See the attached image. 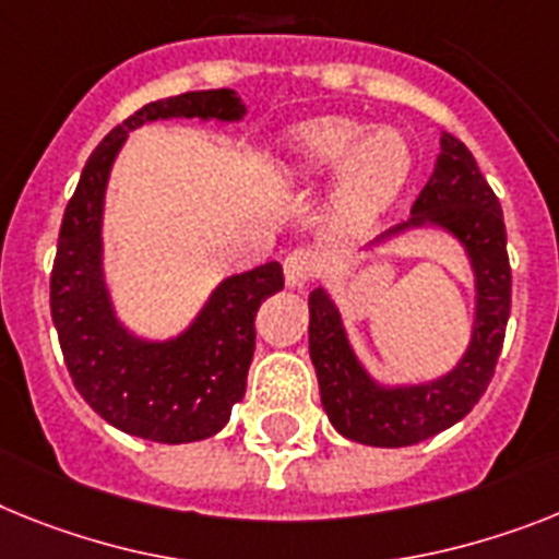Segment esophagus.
<instances>
[{
    "instance_id": "esophagus-1",
    "label": "esophagus",
    "mask_w": 559,
    "mask_h": 559,
    "mask_svg": "<svg viewBox=\"0 0 559 559\" xmlns=\"http://www.w3.org/2000/svg\"><path fill=\"white\" fill-rule=\"evenodd\" d=\"M318 266H321V258L312 250H307V247H298V250L289 252V255L284 258V278H287V287L301 289L304 284H309V281L316 278Z\"/></svg>"
}]
</instances>
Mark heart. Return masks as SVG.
I'll list each match as a JSON object with an SVG mask.
<instances>
[{
    "mask_svg": "<svg viewBox=\"0 0 559 559\" xmlns=\"http://www.w3.org/2000/svg\"><path fill=\"white\" fill-rule=\"evenodd\" d=\"M284 156L293 176L337 170L335 210L349 224L367 222L395 199L412 167L409 144L397 130H364L341 116L307 121L287 135Z\"/></svg>",
    "mask_w": 559,
    "mask_h": 559,
    "instance_id": "b5f03b06",
    "label": "heart"
}]
</instances>
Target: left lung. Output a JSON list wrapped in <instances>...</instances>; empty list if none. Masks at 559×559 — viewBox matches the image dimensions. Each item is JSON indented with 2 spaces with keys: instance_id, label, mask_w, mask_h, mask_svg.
Masks as SVG:
<instances>
[{
  "instance_id": "8db88e82",
  "label": "left lung",
  "mask_w": 559,
  "mask_h": 559,
  "mask_svg": "<svg viewBox=\"0 0 559 559\" xmlns=\"http://www.w3.org/2000/svg\"><path fill=\"white\" fill-rule=\"evenodd\" d=\"M417 224H438L461 238L477 275L475 335L447 378L424 386L381 389L352 355L330 295L323 289L309 295V358L316 364L323 409L344 438L367 447H412L457 424L483 397L503 349L511 312L503 210L475 156L449 133L440 139L435 173L412 204V215L386 236Z\"/></svg>"
}]
</instances>
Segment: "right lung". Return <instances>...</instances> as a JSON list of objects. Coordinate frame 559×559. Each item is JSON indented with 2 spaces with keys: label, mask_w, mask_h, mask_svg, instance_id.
Returning a JSON list of instances; mask_svg holds the SVG:
<instances>
[{
  "label": "right lung",
  "mask_w": 559,
  "mask_h": 559,
  "mask_svg": "<svg viewBox=\"0 0 559 559\" xmlns=\"http://www.w3.org/2000/svg\"><path fill=\"white\" fill-rule=\"evenodd\" d=\"M236 91H192L135 110L102 139L68 201L50 272L64 364L79 395L110 426L156 443H190L222 431L243 397L255 352V312L284 289L278 261L233 275L215 289L199 321L176 341L144 344L121 330L102 281V204L110 164L128 130L144 121L241 119Z\"/></svg>",
  "instance_id": "add662e5"
}]
</instances>
